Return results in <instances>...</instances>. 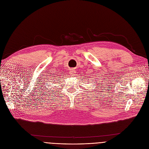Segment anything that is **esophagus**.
<instances>
[{
	"instance_id": "34e87169",
	"label": "esophagus",
	"mask_w": 149,
	"mask_h": 149,
	"mask_svg": "<svg viewBox=\"0 0 149 149\" xmlns=\"http://www.w3.org/2000/svg\"><path fill=\"white\" fill-rule=\"evenodd\" d=\"M75 70L74 69H72L70 71V75L72 76H74V75H75Z\"/></svg>"
}]
</instances>
